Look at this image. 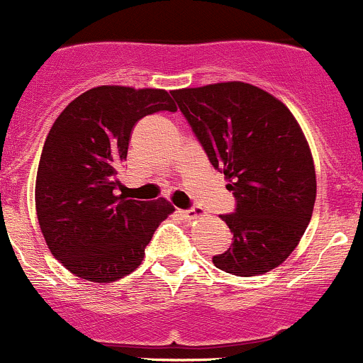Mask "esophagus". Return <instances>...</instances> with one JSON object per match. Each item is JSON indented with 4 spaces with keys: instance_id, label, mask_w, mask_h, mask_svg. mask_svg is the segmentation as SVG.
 Wrapping results in <instances>:
<instances>
[{
    "instance_id": "obj_1",
    "label": "esophagus",
    "mask_w": 363,
    "mask_h": 363,
    "mask_svg": "<svg viewBox=\"0 0 363 363\" xmlns=\"http://www.w3.org/2000/svg\"><path fill=\"white\" fill-rule=\"evenodd\" d=\"M182 213H183V217H186V218H203V217H206V211H204L203 208H199V206L189 208V210H183Z\"/></svg>"
}]
</instances>
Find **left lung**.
<instances>
[{
	"label": "left lung",
	"mask_w": 363,
	"mask_h": 363,
	"mask_svg": "<svg viewBox=\"0 0 363 363\" xmlns=\"http://www.w3.org/2000/svg\"><path fill=\"white\" fill-rule=\"evenodd\" d=\"M171 95L236 199L235 211L220 215L233 243L213 264L238 277L277 268L298 245L315 201L314 162L298 121L281 100L247 82Z\"/></svg>",
	"instance_id": "8db88e82"
}]
</instances>
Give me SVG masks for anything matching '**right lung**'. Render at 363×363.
<instances>
[{
	"instance_id": "right-lung-1",
	"label": "right lung",
	"mask_w": 363,
	"mask_h": 363,
	"mask_svg": "<svg viewBox=\"0 0 363 363\" xmlns=\"http://www.w3.org/2000/svg\"><path fill=\"white\" fill-rule=\"evenodd\" d=\"M177 106L166 89L99 86L72 100L44 143L35 186L42 235L77 277L113 282L141 264L146 245L174 211L166 199L118 196L132 128Z\"/></svg>"
}]
</instances>
